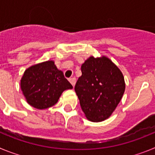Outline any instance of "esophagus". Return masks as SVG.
Masks as SVG:
<instances>
[{
    "instance_id": "obj_1",
    "label": "esophagus",
    "mask_w": 155,
    "mask_h": 155,
    "mask_svg": "<svg viewBox=\"0 0 155 155\" xmlns=\"http://www.w3.org/2000/svg\"><path fill=\"white\" fill-rule=\"evenodd\" d=\"M69 81L71 82V84L74 86L75 85V83H76V78H71L69 79Z\"/></svg>"
}]
</instances>
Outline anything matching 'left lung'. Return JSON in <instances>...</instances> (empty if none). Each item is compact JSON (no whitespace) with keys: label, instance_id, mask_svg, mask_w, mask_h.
<instances>
[{"label":"left lung","instance_id":"8db88e82","mask_svg":"<svg viewBox=\"0 0 155 155\" xmlns=\"http://www.w3.org/2000/svg\"><path fill=\"white\" fill-rule=\"evenodd\" d=\"M74 89L86 118L101 122L112 115L125 91L124 75L106 57H90L81 65Z\"/></svg>","mask_w":155,"mask_h":155}]
</instances>
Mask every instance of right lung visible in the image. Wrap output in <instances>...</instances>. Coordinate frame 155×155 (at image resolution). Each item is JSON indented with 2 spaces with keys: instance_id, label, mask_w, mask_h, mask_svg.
Masks as SVG:
<instances>
[{
  "instance_id": "obj_1",
  "label": "right lung",
  "mask_w": 155,
  "mask_h": 155,
  "mask_svg": "<svg viewBox=\"0 0 155 155\" xmlns=\"http://www.w3.org/2000/svg\"><path fill=\"white\" fill-rule=\"evenodd\" d=\"M73 88L53 61L31 66L21 79V89L32 107L45 109L58 102L63 91Z\"/></svg>"
}]
</instances>
